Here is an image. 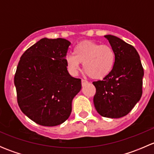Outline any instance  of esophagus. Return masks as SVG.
<instances>
[{
    "label": "esophagus",
    "instance_id": "obj_1",
    "mask_svg": "<svg viewBox=\"0 0 154 154\" xmlns=\"http://www.w3.org/2000/svg\"><path fill=\"white\" fill-rule=\"evenodd\" d=\"M81 83H82V86H85V85H86L87 83H88V82L86 80H84V79H82Z\"/></svg>",
    "mask_w": 154,
    "mask_h": 154
}]
</instances>
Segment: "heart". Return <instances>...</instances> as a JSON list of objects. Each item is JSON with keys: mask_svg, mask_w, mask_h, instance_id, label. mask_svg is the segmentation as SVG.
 Here are the masks:
<instances>
[{"mask_svg": "<svg viewBox=\"0 0 154 154\" xmlns=\"http://www.w3.org/2000/svg\"><path fill=\"white\" fill-rule=\"evenodd\" d=\"M116 54L111 46L91 41L81 42L74 48L72 54L66 57V64L73 73L83 63V71L92 79H102L110 73L114 66Z\"/></svg>", "mask_w": 154, "mask_h": 154, "instance_id": "b5f03b06", "label": "heart"}]
</instances>
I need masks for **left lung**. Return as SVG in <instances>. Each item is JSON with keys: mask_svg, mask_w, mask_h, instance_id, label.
Segmentation results:
<instances>
[{"mask_svg": "<svg viewBox=\"0 0 154 154\" xmlns=\"http://www.w3.org/2000/svg\"><path fill=\"white\" fill-rule=\"evenodd\" d=\"M105 37L116 54L114 66L102 80L93 82L94 104L103 117L119 119L128 114L142 94L144 69L133 46L118 37Z\"/></svg>", "mask_w": 154, "mask_h": 154, "instance_id": "1", "label": "left lung"}]
</instances>
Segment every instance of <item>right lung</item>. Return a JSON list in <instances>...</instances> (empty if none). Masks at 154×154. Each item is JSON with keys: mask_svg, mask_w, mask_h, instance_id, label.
Instances as JSON below:
<instances>
[{"mask_svg": "<svg viewBox=\"0 0 154 154\" xmlns=\"http://www.w3.org/2000/svg\"><path fill=\"white\" fill-rule=\"evenodd\" d=\"M71 42L44 38L21 57L14 77L17 101L24 115L38 125H61L71 112L81 80L71 77L66 57Z\"/></svg>", "mask_w": 154, "mask_h": 154, "instance_id": "obj_1", "label": "right lung"}]
</instances>
